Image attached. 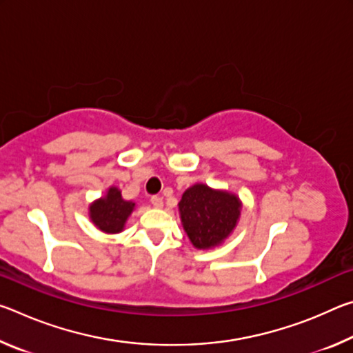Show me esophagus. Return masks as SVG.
Instances as JSON below:
<instances>
[{
	"label": "esophagus",
	"mask_w": 353,
	"mask_h": 353,
	"mask_svg": "<svg viewBox=\"0 0 353 353\" xmlns=\"http://www.w3.org/2000/svg\"><path fill=\"white\" fill-rule=\"evenodd\" d=\"M151 202H152V205H154L155 208H162V207H163V199L160 198V196H152Z\"/></svg>",
	"instance_id": "esophagus-1"
}]
</instances>
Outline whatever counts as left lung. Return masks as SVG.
I'll return each instance as SVG.
<instances>
[{
  "label": "left lung",
  "instance_id": "obj_1",
  "mask_svg": "<svg viewBox=\"0 0 353 353\" xmlns=\"http://www.w3.org/2000/svg\"><path fill=\"white\" fill-rule=\"evenodd\" d=\"M179 212L193 246L212 249L234 232L241 213V201L229 191L196 183L182 194Z\"/></svg>",
  "mask_w": 353,
  "mask_h": 353
}]
</instances>
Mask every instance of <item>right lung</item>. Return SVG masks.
Instances as JSON below:
<instances>
[{
	"label": "right lung",
	"mask_w": 353,
	"mask_h": 353,
	"mask_svg": "<svg viewBox=\"0 0 353 353\" xmlns=\"http://www.w3.org/2000/svg\"><path fill=\"white\" fill-rule=\"evenodd\" d=\"M134 208L135 202L124 201L121 191L117 187H110L104 198L93 202L88 208L90 210L88 214H90L92 223L104 234H119Z\"/></svg>",
	"instance_id": "add662e5"
}]
</instances>
